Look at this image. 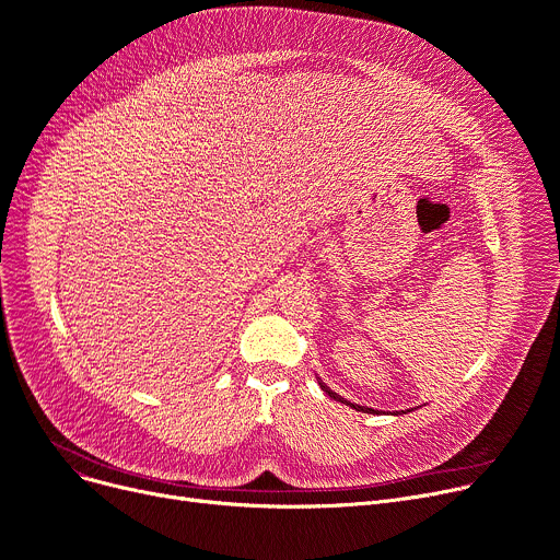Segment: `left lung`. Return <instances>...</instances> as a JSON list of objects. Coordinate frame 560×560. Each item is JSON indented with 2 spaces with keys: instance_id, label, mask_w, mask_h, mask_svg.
<instances>
[{
  "instance_id": "1",
  "label": "left lung",
  "mask_w": 560,
  "mask_h": 560,
  "mask_svg": "<svg viewBox=\"0 0 560 560\" xmlns=\"http://www.w3.org/2000/svg\"><path fill=\"white\" fill-rule=\"evenodd\" d=\"M316 380H318V384H320V388H323V390H325V393H327V396H330V398H332V400H339V402H343V405H346V407H352V409H354V411H361V413H377V411H375V409H371V407H361V405H354V402H350V400H346V398H341V396H339V393H335V390H332V388H330V386H327V384H325V382H323V380H320V377H316ZM402 413H407V411H402ZM393 416H398V411H393Z\"/></svg>"
}]
</instances>
